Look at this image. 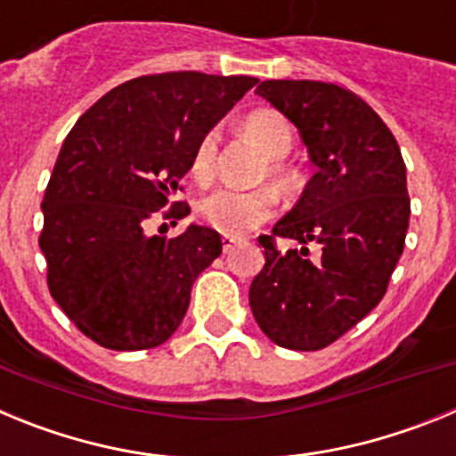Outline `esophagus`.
I'll list each match as a JSON object with an SVG mask.
<instances>
[{
    "label": "esophagus",
    "instance_id": "1",
    "mask_svg": "<svg viewBox=\"0 0 456 456\" xmlns=\"http://www.w3.org/2000/svg\"><path fill=\"white\" fill-rule=\"evenodd\" d=\"M240 237H231V235H224L221 237V244H224V253H231L232 248L237 247V244H240Z\"/></svg>",
    "mask_w": 456,
    "mask_h": 456
}]
</instances>
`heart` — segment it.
<instances>
[{"label":"heart","instance_id":"b5f03b06","mask_svg":"<svg viewBox=\"0 0 456 456\" xmlns=\"http://www.w3.org/2000/svg\"><path fill=\"white\" fill-rule=\"evenodd\" d=\"M244 132L251 136L257 143V148L272 159H283L294 143V132L292 125L288 123L285 116L272 109H260L253 111L247 120H244ZM216 146H219V132L209 130L208 134L200 136L196 143V151L191 155V173L193 178L208 180L215 171V157ZM272 178L278 184L289 183V173L285 171L283 164L273 162L269 167ZM278 199L273 189L269 187H257L248 189V191H240V189L231 187H219L215 191H209L208 196L199 200V212L200 221L208 224L209 228H215L216 232L224 235L240 237L244 232L253 231L256 225L265 224L276 215Z\"/></svg>","mask_w":456,"mask_h":456}]
</instances>
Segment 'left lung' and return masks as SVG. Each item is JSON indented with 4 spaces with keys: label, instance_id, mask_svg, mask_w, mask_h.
<instances>
[{
    "label": "left lung",
    "instance_id": "obj_1",
    "mask_svg": "<svg viewBox=\"0 0 456 456\" xmlns=\"http://www.w3.org/2000/svg\"><path fill=\"white\" fill-rule=\"evenodd\" d=\"M299 130L315 175L301 199L260 237L265 267L248 304L278 347L317 352L384 299L404 248L411 200L393 132L356 93L310 79H267L256 88ZM273 236L299 240L281 254ZM315 240L321 257L310 258Z\"/></svg>",
    "mask_w": 456,
    "mask_h": 456
}]
</instances>
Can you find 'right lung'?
I'll list each match as a JSON object with an SVG mask.
<instances>
[{"mask_svg":"<svg viewBox=\"0 0 456 456\" xmlns=\"http://www.w3.org/2000/svg\"><path fill=\"white\" fill-rule=\"evenodd\" d=\"M247 75L162 72L111 88L75 123L43 199L40 251L54 301L84 336L136 352L167 342L221 235L189 224L151 235L148 219L183 189L200 136L256 86ZM187 203L168 216L183 219Z\"/></svg>","mask_w":456,"mask_h":456,"instance_id":"1","label":"right lung"}]
</instances>
